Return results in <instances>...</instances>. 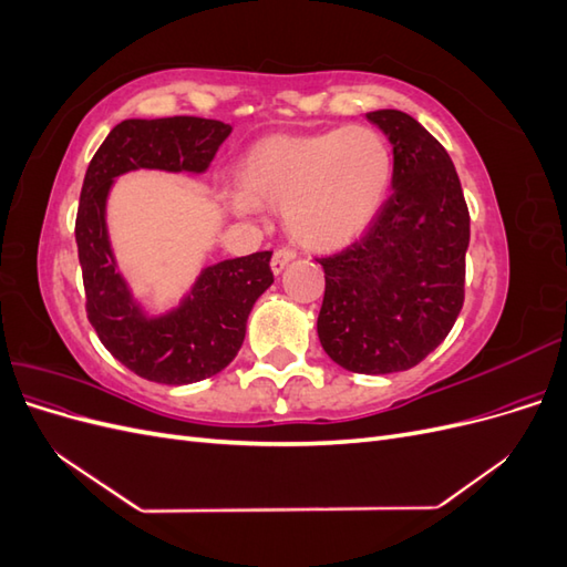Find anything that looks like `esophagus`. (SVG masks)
I'll list each match as a JSON object with an SVG mask.
<instances>
[{"instance_id":"obj_1","label":"esophagus","mask_w":567,"mask_h":567,"mask_svg":"<svg viewBox=\"0 0 567 567\" xmlns=\"http://www.w3.org/2000/svg\"><path fill=\"white\" fill-rule=\"evenodd\" d=\"M293 260H296V250L279 248L277 252L271 255V271L274 274H281L288 267V262H293Z\"/></svg>"}]
</instances>
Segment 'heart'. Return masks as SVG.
Here are the masks:
<instances>
[{
    "instance_id": "obj_1",
    "label": "heart",
    "mask_w": 567,
    "mask_h": 567,
    "mask_svg": "<svg viewBox=\"0 0 567 567\" xmlns=\"http://www.w3.org/2000/svg\"><path fill=\"white\" fill-rule=\"evenodd\" d=\"M244 188H229L236 215L257 203L286 208V229L305 248L331 250L352 244L381 213L392 184V151L367 125L317 134L267 136L241 165Z\"/></svg>"
}]
</instances>
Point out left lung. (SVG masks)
Returning <instances> with one entry per match:
<instances>
[{"mask_svg": "<svg viewBox=\"0 0 567 567\" xmlns=\"http://www.w3.org/2000/svg\"><path fill=\"white\" fill-rule=\"evenodd\" d=\"M392 144V196L367 234L319 257L321 348L352 373L416 367L463 307L471 215L450 153L411 115L367 113Z\"/></svg>", "mask_w": 567, "mask_h": 567, "instance_id": "obj_1", "label": "left lung"}]
</instances>
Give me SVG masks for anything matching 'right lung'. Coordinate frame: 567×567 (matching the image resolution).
I'll return each mask as SVG.
<instances>
[{
	"mask_svg": "<svg viewBox=\"0 0 567 567\" xmlns=\"http://www.w3.org/2000/svg\"><path fill=\"white\" fill-rule=\"evenodd\" d=\"M231 125L194 115L123 120L99 146L84 175L75 219L87 319L104 348L153 383L186 385L225 369L246 338L255 300L274 284L271 250L205 267L179 307L148 317L117 271L106 227V198L130 169L205 173Z\"/></svg>",
	"mask_w": 567,
	"mask_h": 567,
	"instance_id": "1",
	"label": "right lung"
}]
</instances>
